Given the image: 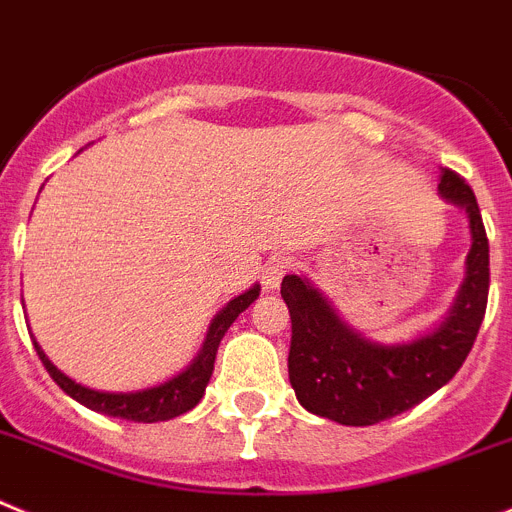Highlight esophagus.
Returning a JSON list of instances; mask_svg holds the SVG:
<instances>
[{"label":"esophagus","mask_w":512,"mask_h":512,"mask_svg":"<svg viewBox=\"0 0 512 512\" xmlns=\"http://www.w3.org/2000/svg\"><path fill=\"white\" fill-rule=\"evenodd\" d=\"M290 267H293V260L290 257H283V255H273L270 260L262 265V285H265L267 290H275L280 285V280L285 278V273H288Z\"/></svg>","instance_id":"obj_1"}]
</instances>
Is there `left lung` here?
<instances>
[{
  "instance_id": "8db88e82",
  "label": "left lung",
  "mask_w": 512,
  "mask_h": 512,
  "mask_svg": "<svg viewBox=\"0 0 512 512\" xmlns=\"http://www.w3.org/2000/svg\"><path fill=\"white\" fill-rule=\"evenodd\" d=\"M439 193L467 214L472 247L454 306L428 334L400 344L372 342L339 319L308 278H283L280 296L293 324L288 377L306 411L342 426H372L434 395L464 365L485 319L490 245L472 188L454 170H441Z\"/></svg>"
}]
</instances>
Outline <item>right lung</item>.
Segmentation results:
<instances>
[{
  "instance_id": "1",
  "label": "right lung",
  "mask_w": 512,
  "mask_h": 512,
  "mask_svg": "<svg viewBox=\"0 0 512 512\" xmlns=\"http://www.w3.org/2000/svg\"><path fill=\"white\" fill-rule=\"evenodd\" d=\"M260 296V285H252L250 290L239 293L237 298L227 303L222 311L216 313L211 319L209 331H206L204 347L196 354L191 365L183 372L173 375L170 380L160 382V385H153V388L145 390H132V393H107V390H94L86 388L81 382L71 380L68 375H63L58 367L48 359V354L40 349V344L35 342L32 336V344H35V352H38L40 362L45 365L48 375L53 377L61 390L66 395H71L76 403L86 405L91 411L104 413V416L112 418H124V421H135V423H158V421H170V418L183 416L191 408L199 405V400L204 398V390L211 380V372H214V359L216 349L222 344L224 334H227L229 326L234 324L239 313L245 311L250 303H255V298Z\"/></svg>"
}]
</instances>
